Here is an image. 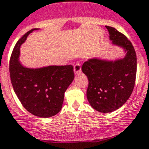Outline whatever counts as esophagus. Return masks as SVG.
<instances>
[{
	"instance_id": "1",
	"label": "esophagus",
	"mask_w": 149,
	"mask_h": 149,
	"mask_svg": "<svg viewBox=\"0 0 149 149\" xmlns=\"http://www.w3.org/2000/svg\"><path fill=\"white\" fill-rule=\"evenodd\" d=\"M81 72V65L79 63H76V65H74V73L75 74H79Z\"/></svg>"
}]
</instances>
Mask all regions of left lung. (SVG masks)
Here are the masks:
<instances>
[{
    "instance_id": "obj_1",
    "label": "left lung",
    "mask_w": 149,
    "mask_h": 149,
    "mask_svg": "<svg viewBox=\"0 0 149 149\" xmlns=\"http://www.w3.org/2000/svg\"><path fill=\"white\" fill-rule=\"evenodd\" d=\"M113 45L126 52L123 58L107 61L90 59L81 70L87 76V98L91 107L100 112H111L119 109L132 93L137 73V56L127 37L115 28L106 26Z\"/></svg>"
}]
</instances>
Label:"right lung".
<instances>
[{
  "instance_id": "right-lung-1",
  "label": "right lung",
  "mask_w": 149,
  "mask_h": 149,
  "mask_svg": "<svg viewBox=\"0 0 149 149\" xmlns=\"http://www.w3.org/2000/svg\"><path fill=\"white\" fill-rule=\"evenodd\" d=\"M25 34L16 43L9 62V73L14 91L23 107L40 118H49L61 110L65 92L74 79L72 65H52L28 68L19 61L20 45L28 35Z\"/></svg>"
}]
</instances>
